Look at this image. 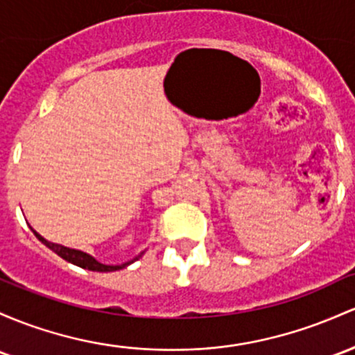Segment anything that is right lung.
Segmentation results:
<instances>
[{"instance_id": "obj_1", "label": "right lung", "mask_w": 355, "mask_h": 355, "mask_svg": "<svg viewBox=\"0 0 355 355\" xmlns=\"http://www.w3.org/2000/svg\"><path fill=\"white\" fill-rule=\"evenodd\" d=\"M32 231H33V229H32ZM33 234L37 236L38 239H40L42 243H44L46 248H49V249H52V251L55 252V254L60 256L62 259L69 261V263L76 264V266H80V268H84V270H89V271L107 272V271H118V270H123V268L130 266L131 263H135L136 259H139V258H141V254H143V252H141V254H139V256H136L135 259L128 261V263H123V264H116V266H112V264H103V263H99V261L94 259V258H92L91 254H87V252H84V251H77V249H70V248L60 246V244H55V243H49V241L44 239V237H42L40 234H38L37 231H33Z\"/></svg>"}]
</instances>
